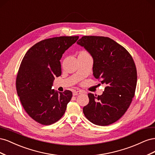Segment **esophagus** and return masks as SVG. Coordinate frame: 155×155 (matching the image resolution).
<instances>
[{"instance_id":"34e87169","label":"esophagus","mask_w":155,"mask_h":155,"mask_svg":"<svg viewBox=\"0 0 155 155\" xmlns=\"http://www.w3.org/2000/svg\"><path fill=\"white\" fill-rule=\"evenodd\" d=\"M80 94H81V91H74L73 92V95H74V96H77V95Z\"/></svg>"}]
</instances>
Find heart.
<instances>
[{"mask_svg": "<svg viewBox=\"0 0 155 155\" xmlns=\"http://www.w3.org/2000/svg\"><path fill=\"white\" fill-rule=\"evenodd\" d=\"M78 56H81V57H91L90 55L85 50H82L79 54Z\"/></svg>", "mask_w": 155, "mask_h": 155, "instance_id": "heart-1", "label": "heart"}]
</instances>
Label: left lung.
<instances>
[{"label": "left lung", "instance_id": "8db88e82", "mask_svg": "<svg viewBox=\"0 0 155 155\" xmlns=\"http://www.w3.org/2000/svg\"><path fill=\"white\" fill-rule=\"evenodd\" d=\"M77 44L92 57L94 76L107 85L101 96L88 94L89 102L83 107V113L95 125L113 124L125 114L134 96L137 72L132 56L106 37L83 36Z\"/></svg>", "mask_w": 155, "mask_h": 155}]
</instances>
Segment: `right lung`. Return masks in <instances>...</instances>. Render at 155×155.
I'll use <instances>...</instances> for the list:
<instances>
[{
	"instance_id": "right-lung-1",
	"label": "right lung",
	"mask_w": 155,
	"mask_h": 155,
	"mask_svg": "<svg viewBox=\"0 0 155 155\" xmlns=\"http://www.w3.org/2000/svg\"><path fill=\"white\" fill-rule=\"evenodd\" d=\"M78 36L56 37L41 41L23 58L17 76L18 96L25 111L41 124H53L61 118L72 92L51 89L55 77L61 75L60 59Z\"/></svg>"
}]
</instances>
